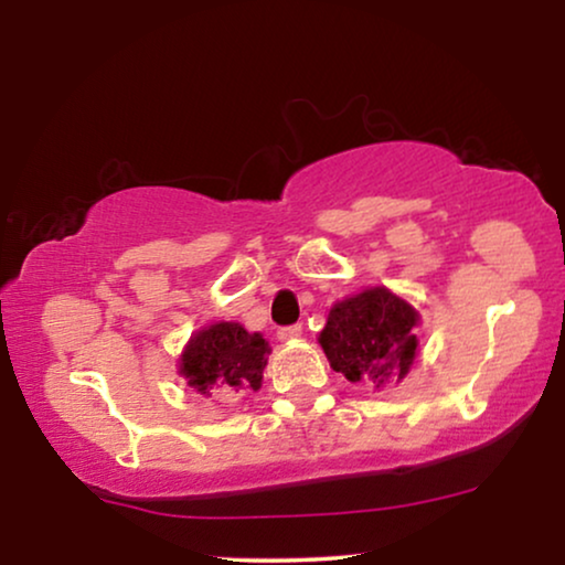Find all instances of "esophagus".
<instances>
[{"label":"esophagus","mask_w":565,"mask_h":565,"mask_svg":"<svg viewBox=\"0 0 565 565\" xmlns=\"http://www.w3.org/2000/svg\"><path fill=\"white\" fill-rule=\"evenodd\" d=\"M276 338H279L281 343H294V340L301 338V328L299 324H289V328H281L279 332H276Z\"/></svg>","instance_id":"1"}]
</instances>
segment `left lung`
Returning a JSON list of instances; mask_svg holds the SVG:
<instances>
[{
	"mask_svg": "<svg viewBox=\"0 0 565 565\" xmlns=\"http://www.w3.org/2000/svg\"><path fill=\"white\" fill-rule=\"evenodd\" d=\"M419 312L386 286H369L335 301L320 332L330 369L365 388L407 379L417 359Z\"/></svg>",
	"mask_w": 565,
	"mask_h": 565,
	"instance_id": "obj_1",
	"label": "left lung"
}]
</instances>
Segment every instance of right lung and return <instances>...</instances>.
<instances>
[{"mask_svg": "<svg viewBox=\"0 0 565 565\" xmlns=\"http://www.w3.org/2000/svg\"><path fill=\"white\" fill-rule=\"evenodd\" d=\"M271 345L241 322H212L196 330L179 355V376L206 399L258 392Z\"/></svg>", "mask_w": 565, "mask_h": 565, "instance_id": "add662e5", "label": "right lung"}]
</instances>
